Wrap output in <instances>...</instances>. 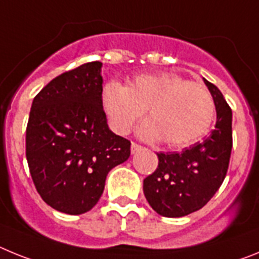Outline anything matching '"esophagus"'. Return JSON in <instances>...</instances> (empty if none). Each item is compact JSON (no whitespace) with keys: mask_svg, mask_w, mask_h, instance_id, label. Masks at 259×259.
<instances>
[{"mask_svg":"<svg viewBox=\"0 0 259 259\" xmlns=\"http://www.w3.org/2000/svg\"><path fill=\"white\" fill-rule=\"evenodd\" d=\"M142 150V146L137 145V143L132 142V146H130V151H132V154H137L138 151H141Z\"/></svg>","mask_w":259,"mask_h":259,"instance_id":"1","label":"esophagus"}]
</instances>
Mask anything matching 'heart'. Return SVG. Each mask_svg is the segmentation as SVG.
Listing matches in <instances>:
<instances>
[{"label":"heart","mask_w":259,"mask_h":259,"mask_svg":"<svg viewBox=\"0 0 259 259\" xmlns=\"http://www.w3.org/2000/svg\"><path fill=\"white\" fill-rule=\"evenodd\" d=\"M102 104L109 125L126 133L147 108L137 136L183 147L207 132L213 117V100L203 84L188 82L176 74H142L126 87L109 82L102 91Z\"/></svg>","instance_id":"heart-1"}]
</instances>
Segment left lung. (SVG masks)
<instances>
[{
  "label": "left lung",
  "mask_w": 259,
  "mask_h": 259,
  "mask_svg": "<svg viewBox=\"0 0 259 259\" xmlns=\"http://www.w3.org/2000/svg\"><path fill=\"white\" fill-rule=\"evenodd\" d=\"M217 109V125L203 142L181 152L157 154L156 170L143 180L148 204L159 215L181 218L199 210L223 184L232 151V111L223 94L203 79Z\"/></svg>",
  "instance_id": "left-lung-1"
}]
</instances>
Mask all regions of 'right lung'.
<instances>
[{"label": "right lung", "instance_id": "obj_1", "mask_svg": "<svg viewBox=\"0 0 259 259\" xmlns=\"http://www.w3.org/2000/svg\"><path fill=\"white\" fill-rule=\"evenodd\" d=\"M103 64L87 62L52 79L33 99L26 156L36 190L69 215L91 210L108 172L130 156V142L109 129L103 111Z\"/></svg>", "mask_w": 259, "mask_h": 259}]
</instances>
